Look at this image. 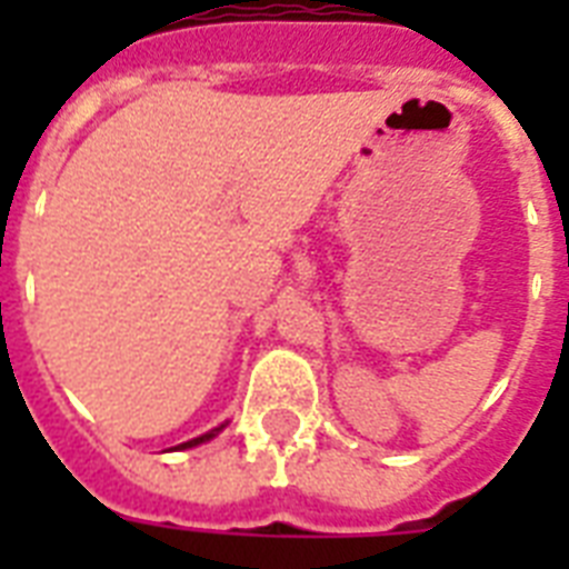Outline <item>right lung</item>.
I'll list each match as a JSON object with an SVG mask.
<instances>
[{"instance_id": "add662e5", "label": "right lung", "mask_w": 569, "mask_h": 569, "mask_svg": "<svg viewBox=\"0 0 569 569\" xmlns=\"http://www.w3.org/2000/svg\"><path fill=\"white\" fill-rule=\"evenodd\" d=\"M221 428H223V425H221ZM221 428H214V431H209V433H203V437H194V440H189V442H182V446H180V449H191V446H197V442H206V440H212V437H214V433H218V431H221Z\"/></svg>"}]
</instances>
